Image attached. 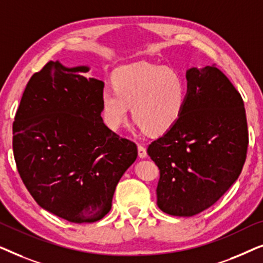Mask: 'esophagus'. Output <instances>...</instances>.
<instances>
[{
	"mask_svg": "<svg viewBox=\"0 0 263 263\" xmlns=\"http://www.w3.org/2000/svg\"><path fill=\"white\" fill-rule=\"evenodd\" d=\"M138 154H139V158H142V159L147 157V151L142 145L138 146Z\"/></svg>",
	"mask_w": 263,
	"mask_h": 263,
	"instance_id": "1",
	"label": "esophagus"
}]
</instances>
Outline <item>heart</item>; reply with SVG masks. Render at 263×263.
I'll return each mask as SVG.
<instances>
[{"mask_svg": "<svg viewBox=\"0 0 263 263\" xmlns=\"http://www.w3.org/2000/svg\"><path fill=\"white\" fill-rule=\"evenodd\" d=\"M112 89L100 97L105 124L117 130L132 116L151 135L170 130L184 112L188 84L175 68L149 62H135L118 67L111 75Z\"/></svg>", "mask_w": 263, "mask_h": 263, "instance_id": "b5f03b06", "label": "heart"}]
</instances>
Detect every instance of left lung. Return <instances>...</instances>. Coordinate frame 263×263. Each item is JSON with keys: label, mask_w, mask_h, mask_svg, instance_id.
<instances>
[{"label": "left lung", "mask_w": 263, "mask_h": 263, "mask_svg": "<svg viewBox=\"0 0 263 263\" xmlns=\"http://www.w3.org/2000/svg\"><path fill=\"white\" fill-rule=\"evenodd\" d=\"M186 80L182 117L147 148L160 172L158 207L176 217L217 202L240 175L249 143L243 99L226 75L213 64L190 68Z\"/></svg>", "instance_id": "left-lung-1"}]
</instances>
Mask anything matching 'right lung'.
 <instances>
[{
	"label": "right lung",
	"mask_w": 263,
	"mask_h": 263,
	"mask_svg": "<svg viewBox=\"0 0 263 263\" xmlns=\"http://www.w3.org/2000/svg\"><path fill=\"white\" fill-rule=\"evenodd\" d=\"M88 67L50 61L27 82L13 123V152L39 206L75 224L109 213L115 189L138 147L104 124V82Z\"/></svg>",
	"instance_id": "add662e5"
}]
</instances>
